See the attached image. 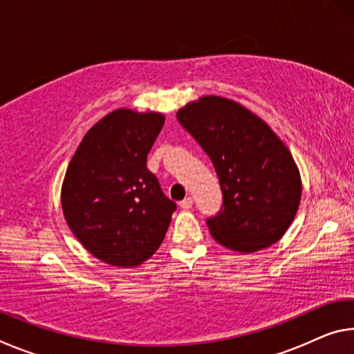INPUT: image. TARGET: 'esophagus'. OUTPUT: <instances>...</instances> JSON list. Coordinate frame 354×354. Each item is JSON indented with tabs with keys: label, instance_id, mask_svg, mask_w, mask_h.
<instances>
[{
	"label": "esophagus",
	"instance_id": "1",
	"mask_svg": "<svg viewBox=\"0 0 354 354\" xmlns=\"http://www.w3.org/2000/svg\"><path fill=\"white\" fill-rule=\"evenodd\" d=\"M179 206L183 209H190L194 206V198H192V196H187V198H184L181 203H179Z\"/></svg>",
	"mask_w": 354,
	"mask_h": 354
}]
</instances>
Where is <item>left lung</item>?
Returning a JSON list of instances; mask_svg holds the SVG:
<instances>
[{
    "label": "left lung",
    "instance_id": "left-lung-1",
    "mask_svg": "<svg viewBox=\"0 0 354 354\" xmlns=\"http://www.w3.org/2000/svg\"><path fill=\"white\" fill-rule=\"evenodd\" d=\"M217 173L220 211L206 218L223 247L253 253L278 242L295 218L301 181L277 134L234 101L205 97L178 112Z\"/></svg>",
    "mask_w": 354,
    "mask_h": 354
}]
</instances>
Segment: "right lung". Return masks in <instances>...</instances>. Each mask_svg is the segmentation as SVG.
I'll return each instance as SVG.
<instances>
[{"mask_svg":"<svg viewBox=\"0 0 354 354\" xmlns=\"http://www.w3.org/2000/svg\"><path fill=\"white\" fill-rule=\"evenodd\" d=\"M162 127L160 113L113 111L84 136L65 173V220L77 241L111 266L148 259L176 211L147 169Z\"/></svg>","mask_w":354,"mask_h":354,"instance_id":"right-lung-1","label":"right lung"}]
</instances>
